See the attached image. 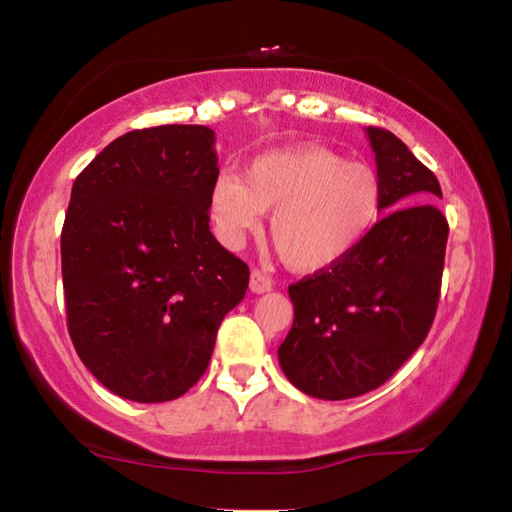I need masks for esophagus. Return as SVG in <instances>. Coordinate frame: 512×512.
<instances>
[{
    "label": "esophagus",
    "instance_id": "esophagus-1",
    "mask_svg": "<svg viewBox=\"0 0 512 512\" xmlns=\"http://www.w3.org/2000/svg\"><path fill=\"white\" fill-rule=\"evenodd\" d=\"M274 288V283H271L269 276H264L262 271H252L250 274V292H255V295H262V292H269Z\"/></svg>",
    "mask_w": 512,
    "mask_h": 512
}]
</instances>
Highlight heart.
Wrapping results in <instances>:
<instances>
[{
  "label": "heart",
  "instance_id": "1",
  "mask_svg": "<svg viewBox=\"0 0 512 512\" xmlns=\"http://www.w3.org/2000/svg\"><path fill=\"white\" fill-rule=\"evenodd\" d=\"M384 187L377 170L318 145L274 149L241 177L220 175L208 213L222 243L238 245L271 210L269 238L297 271H323L349 257L379 222Z\"/></svg>",
  "mask_w": 512,
  "mask_h": 512
}]
</instances>
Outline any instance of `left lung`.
I'll list each match as a JSON object with an SVG mask.
<instances>
[{"instance_id":"1","label":"left lung","mask_w":512,"mask_h":512,"mask_svg":"<svg viewBox=\"0 0 512 512\" xmlns=\"http://www.w3.org/2000/svg\"><path fill=\"white\" fill-rule=\"evenodd\" d=\"M388 213L335 267L292 283L295 320L278 363L320 400L370 393L391 379L431 330L445 267L440 182L403 140L367 128Z\"/></svg>"}]
</instances>
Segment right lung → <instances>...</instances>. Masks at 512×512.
Wrapping results in <instances>:
<instances>
[{
  "label": "right lung",
  "mask_w": 512,
  "mask_h": 512,
  "mask_svg": "<svg viewBox=\"0 0 512 512\" xmlns=\"http://www.w3.org/2000/svg\"><path fill=\"white\" fill-rule=\"evenodd\" d=\"M208 126L121 135L72 185L60 257L67 330L95 379L135 403L185 395L250 269L210 234Z\"/></svg>",
  "instance_id": "add662e5"
}]
</instances>
